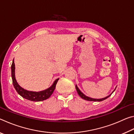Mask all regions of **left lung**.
<instances>
[{
    "label": "left lung",
    "instance_id": "1",
    "mask_svg": "<svg viewBox=\"0 0 134 134\" xmlns=\"http://www.w3.org/2000/svg\"><path fill=\"white\" fill-rule=\"evenodd\" d=\"M116 87H115V90H113V91L112 92V93L109 95V96H106V97H104V98H102V99H94V98H92V97H88V96H86V95H85V94H83V93L80 91V89H79V87H77V86L76 85V90H77V93H78V94H79V96H80L81 97V98L85 99V100H88V101H94V102H100V101L104 100H105V99H106L107 98H108V97H109V96H110V95L113 93V92L115 91V89H116Z\"/></svg>",
    "mask_w": 134,
    "mask_h": 134
}]
</instances>
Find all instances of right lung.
<instances>
[{
  "mask_svg": "<svg viewBox=\"0 0 134 134\" xmlns=\"http://www.w3.org/2000/svg\"><path fill=\"white\" fill-rule=\"evenodd\" d=\"M11 74H12L13 86H14L15 89L18 93V94L25 99L34 102L43 101L44 100L48 99L51 96V95L53 94L54 90H55L57 83L59 80V79H56L54 81L53 85L48 87V89L40 92H33L24 89L18 83L15 78V65L14 60H13L12 65H11Z\"/></svg>",
  "mask_w": 134,
  "mask_h": 134,
  "instance_id": "add662e5",
  "label": "right lung"
}]
</instances>
